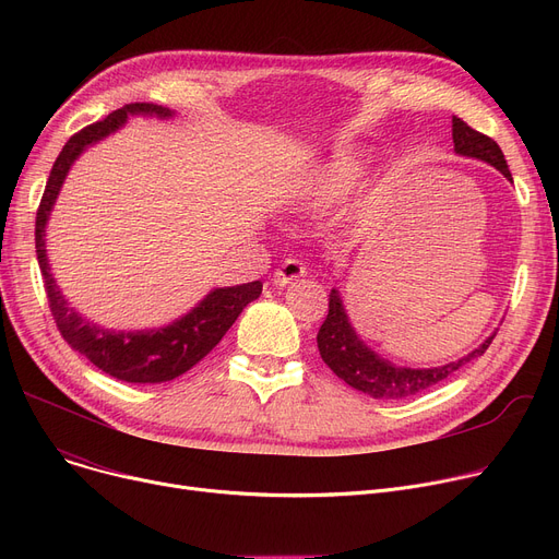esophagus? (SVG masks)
Here are the masks:
<instances>
[{"mask_svg": "<svg viewBox=\"0 0 559 559\" xmlns=\"http://www.w3.org/2000/svg\"><path fill=\"white\" fill-rule=\"evenodd\" d=\"M301 276H306V264L301 262V260H297V258H287L281 267L274 272V285L276 287H285V285H289L292 281H297V278H301Z\"/></svg>", "mask_w": 559, "mask_h": 559, "instance_id": "esophagus-1", "label": "esophagus"}]
</instances>
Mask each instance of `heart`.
Segmentation results:
<instances>
[{
	"label": "heart",
	"instance_id": "heart-1",
	"mask_svg": "<svg viewBox=\"0 0 559 559\" xmlns=\"http://www.w3.org/2000/svg\"><path fill=\"white\" fill-rule=\"evenodd\" d=\"M365 169L367 160L362 154H337L331 163L314 171V176L304 190V199L314 205L335 203L358 186V181L365 176Z\"/></svg>",
	"mask_w": 559,
	"mask_h": 559
}]
</instances>
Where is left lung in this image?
<instances>
[{
	"label": "left lung",
	"instance_id": "1",
	"mask_svg": "<svg viewBox=\"0 0 559 559\" xmlns=\"http://www.w3.org/2000/svg\"><path fill=\"white\" fill-rule=\"evenodd\" d=\"M453 144H455V154L489 163L491 167L501 171L508 181H512V174L508 169L501 146H498L491 138L474 131L466 122H462L460 117H453ZM493 337H496V331L478 348H474L472 354H466L460 360L447 362L442 367H428V369L401 367L383 356H378L373 348H369L360 340L356 329L350 326V319L346 314L340 289L333 287L329 295L326 321L321 324L317 333V346H319L321 360H324L346 385H350L358 392H365L373 399H407L428 388H435L437 383H442V380L453 376L464 365L480 358Z\"/></svg>",
	"mask_w": 559,
	"mask_h": 559
}]
</instances>
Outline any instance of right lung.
<instances>
[{"mask_svg": "<svg viewBox=\"0 0 559 559\" xmlns=\"http://www.w3.org/2000/svg\"><path fill=\"white\" fill-rule=\"evenodd\" d=\"M129 115L158 117V120H169V117H174V112L165 106L129 104L120 110L110 112L106 120L74 133L66 142L63 152L58 154L49 171L36 217V253L56 326L76 354L91 360L104 373L117 380H124V383H165V380H174L176 376L186 373L201 358L211 354L219 344V340L226 335V331L235 324V319L240 317V312L260 297L262 283L253 281L233 287H215L188 314L174 319L171 324L163 329L150 331L104 329L79 314L68 304L49 270L45 228L53 203L58 199V192H61L66 176L72 169L74 160L87 150V146H93L99 140L112 135L117 129H122L129 120Z\"/></svg>", "mask_w": 559, "mask_h": 559, "instance_id": "obj_1", "label": "right lung"}]
</instances>
